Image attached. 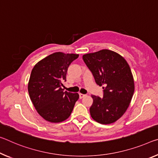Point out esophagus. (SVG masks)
<instances>
[{
    "mask_svg": "<svg viewBox=\"0 0 158 158\" xmlns=\"http://www.w3.org/2000/svg\"><path fill=\"white\" fill-rule=\"evenodd\" d=\"M86 94H79V98H83L84 97L86 96Z\"/></svg>",
    "mask_w": 158,
    "mask_h": 158,
    "instance_id": "esophagus-1",
    "label": "esophagus"
}]
</instances>
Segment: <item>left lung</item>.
<instances>
[{"label": "left lung", "instance_id": "left-lung-1", "mask_svg": "<svg viewBox=\"0 0 158 158\" xmlns=\"http://www.w3.org/2000/svg\"><path fill=\"white\" fill-rule=\"evenodd\" d=\"M83 60L96 84L104 86L103 97L91 96V116L100 124L113 123L127 111L134 95V81L129 64L119 54L107 49L85 54Z\"/></svg>", "mask_w": 158, "mask_h": 158}]
</instances>
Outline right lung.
<instances>
[{"label":"right lung","instance_id":"add662e5","mask_svg":"<svg viewBox=\"0 0 158 158\" xmlns=\"http://www.w3.org/2000/svg\"><path fill=\"white\" fill-rule=\"evenodd\" d=\"M78 54L54 52L35 64L28 84L30 99L46 121L57 123L67 119L79 99L77 93L64 91L63 82L69 64Z\"/></svg>","mask_w":158,"mask_h":158}]
</instances>
